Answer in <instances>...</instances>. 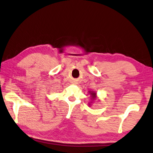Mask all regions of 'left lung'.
Instances as JSON below:
<instances>
[{
	"mask_svg": "<svg viewBox=\"0 0 153 153\" xmlns=\"http://www.w3.org/2000/svg\"><path fill=\"white\" fill-rule=\"evenodd\" d=\"M90 93H91V97H92V98H94L95 97V96H96V93H91V92H89Z\"/></svg>",
	"mask_w": 153,
	"mask_h": 153,
	"instance_id": "8db88e82",
	"label": "left lung"
}]
</instances>
